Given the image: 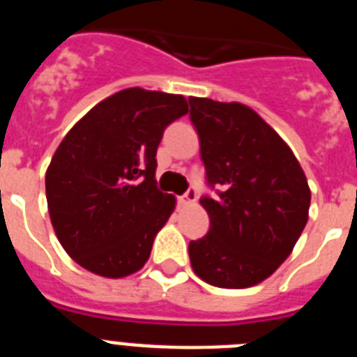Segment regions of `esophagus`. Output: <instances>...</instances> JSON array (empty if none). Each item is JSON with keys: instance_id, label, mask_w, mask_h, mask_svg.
Here are the masks:
<instances>
[{"instance_id": "34e87169", "label": "esophagus", "mask_w": 357, "mask_h": 357, "mask_svg": "<svg viewBox=\"0 0 357 357\" xmlns=\"http://www.w3.org/2000/svg\"><path fill=\"white\" fill-rule=\"evenodd\" d=\"M197 202V189L189 188L182 197H178V204L181 206H189V204H195Z\"/></svg>"}]
</instances>
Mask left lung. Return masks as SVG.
<instances>
[{
    "mask_svg": "<svg viewBox=\"0 0 357 357\" xmlns=\"http://www.w3.org/2000/svg\"><path fill=\"white\" fill-rule=\"evenodd\" d=\"M200 137L206 181L218 197H202L209 232L189 243L202 280L250 288L291 254L307 223L311 191L301 164L257 112L243 103L189 98Z\"/></svg>",
    "mask_w": 357,
    "mask_h": 357,
    "instance_id": "left-lung-1",
    "label": "left lung"
}]
</instances>
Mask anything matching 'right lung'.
Returning <instances> with one entry per match:
<instances>
[{"label":"right lung","mask_w":357,"mask_h":357,"mask_svg":"<svg viewBox=\"0 0 357 357\" xmlns=\"http://www.w3.org/2000/svg\"><path fill=\"white\" fill-rule=\"evenodd\" d=\"M181 94L119 91L66 134L46 172L55 234L85 270L110 279L144 266L175 197L157 188V146L188 114Z\"/></svg>","instance_id":"obj_1"}]
</instances>
